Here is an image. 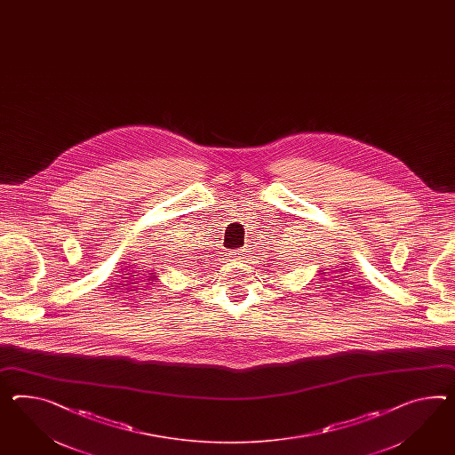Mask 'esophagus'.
I'll use <instances>...</instances> for the list:
<instances>
[{
    "instance_id": "34e87169",
    "label": "esophagus",
    "mask_w": 455,
    "mask_h": 455,
    "mask_svg": "<svg viewBox=\"0 0 455 455\" xmlns=\"http://www.w3.org/2000/svg\"><path fill=\"white\" fill-rule=\"evenodd\" d=\"M241 257H243L241 251H234V252L229 254V260H231V262H239V260H241Z\"/></svg>"
}]
</instances>
